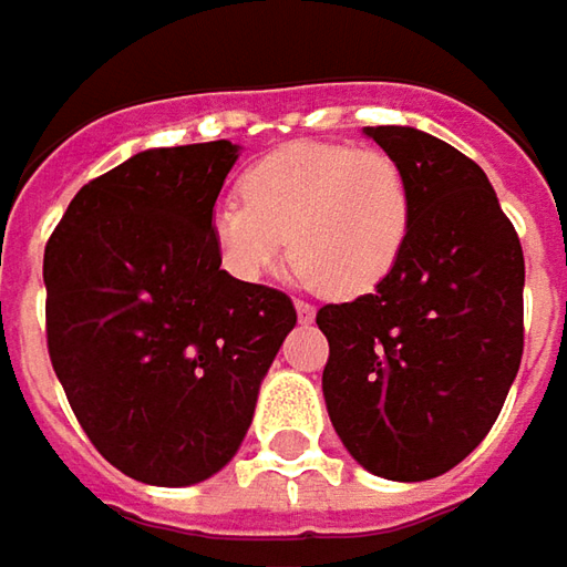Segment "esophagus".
Masks as SVG:
<instances>
[{"mask_svg": "<svg viewBox=\"0 0 567 567\" xmlns=\"http://www.w3.org/2000/svg\"><path fill=\"white\" fill-rule=\"evenodd\" d=\"M295 310H298V320H301V323H310V320H313V305H308L305 298L295 301Z\"/></svg>", "mask_w": 567, "mask_h": 567, "instance_id": "obj_1", "label": "esophagus"}]
</instances>
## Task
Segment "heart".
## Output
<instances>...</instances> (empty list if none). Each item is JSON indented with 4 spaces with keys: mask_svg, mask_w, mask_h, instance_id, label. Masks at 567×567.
I'll return each mask as SVG.
<instances>
[{
    "mask_svg": "<svg viewBox=\"0 0 567 567\" xmlns=\"http://www.w3.org/2000/svg\"><path fill=\"white\" fill-rule=\"evenodd\" d=\"M240 203L212 215L221 266L254 282L285 254L327 298H358L393 272L412 228L406 171L381 148L291 142L240 177Z\"/></svg>",
    "mask_w": 567,
    "mask_h": 567,
    "instance_id": "obj_1",
    "label": "heart"
}]
</instances>
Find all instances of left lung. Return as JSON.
<instances>
[{
	"instance_id": "obj_1",
	"label": "left lung",
	"mask_w": 567,
	"mask_h": 567,
	"mask_svg": "<svg viewBox=\"0 0 567 567\" xmlns=\"http://www.w3.org/2000/svg\"><path fill=\"white\" fill-rule=\"evenodd\" d=\"M406 171L412 228L371 295L323 305V396L349 454L383 480L454 470L495 425L524 355V250L482 167L409 126H368Z\"/></svg>"
}]
</instances>
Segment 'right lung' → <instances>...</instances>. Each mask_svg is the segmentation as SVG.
<instances>
[{"label":"right lung","mask_w":567,"mask_h":567,"mask_svg":"<svg viewBox=\"0 0 567 567\" xmlns=\"http://www.w3.org/2000/svg\"><path fill=\"white\" fill-rule=\"evenodd\" d=\"M228 138L152 148L87 181L43 254L47 352L91 444L148 485L209 480L250 429L298 313L221 269Z\"/></svg>","instance_id":"add662e5"}]
</instances>
